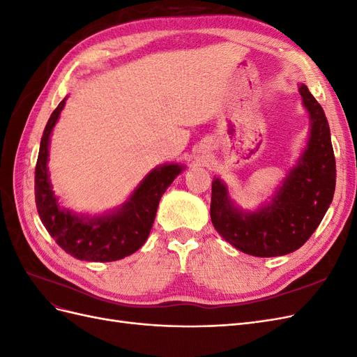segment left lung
<instances>
[{
	"mask_svg": "<svg viewBox=\"0 0 357 357\" xmlns=\"http://www.w3.org/2000/svg\"><path fill=\"white\" fill-rule=\"evenodd\" d=\"M299 95L310 119L307 146L271 199L255 211L243 210L231 199L222 178L214 176L211 183L213 226L243 253L274 257L298 250L332 202L337 169L328 119L304 83H299Z\"/></svg>",
	"mask_w": 357,
	"mask_h": 357,
	"instance_id": "1",
	"label": "left lung"
}]
</instances>
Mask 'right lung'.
<instances>
[{"label":"right lung","instance_id":"add662e5","mask_svg":"<svg viewBox=\"0 0 357 357\" xmlns=\"http://www.w3.org/2000/svg\"><path fill=\"white\" fill-rule=\"evenodd\" d=\"M67 98L52 113L41 137L36 165L37 211L52 238L73 257L88 262L119 261L146 243L162 195L186 167L171 162L153 168L121 207L112 211L92 215L62 207L52 190L47 162L50 135Z\"/></svg>","mask_w":357,"mask_h":357}]
</instances>
